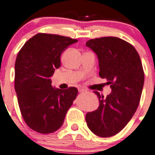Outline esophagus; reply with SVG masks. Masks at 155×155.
<instances>
[{
  "label": "esophagus",
  "mask_w": 155,
  "mask_h": 155,
  "mask_svg": "<svg viewBox=\"0 0 155 155\" xmlns=\"http://www.w3.org/2000/svg\"><path fill=\"white\" fill-rule=\"evenodd\" d=\"M87 91L86 89H84V88H79V93H83V92H85Z\"/></svg>",
  "instance_id": "34e87169"
}]
</instances>
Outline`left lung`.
<instances>
[{
	"mask_svg": "<svg viewBox=\"0 0 155 155\" xmlns=\"http://www.w3.org/2000/svg\"><path fill=\"white\" fill-rule=\"evenodd\" d=\"M86 46L97 55L100 77L107 79L112 90L105 98L94 91L99 106L87 113V124L97 136L111 137L124 128L138 107L144 84L142 63L135 48L118 37L88 40Z\"/></svg>",
	"mask_w": 155,
	"mask_h": 155,
	"instance_id": "8db88e82",
	"label": "left lung"
}]
</instances>
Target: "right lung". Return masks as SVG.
<instances>
[{
	"instance_id": "add662e5",
	"label": "right lung",
	"mask_w": 155,
	"mask_h": 155,
	"mask_svg": "<svg viewBox=\"0 0 155 155\" xmlns=\"http://www.w3.org/2000/svg\"><path fill=\"white\" fill-rule=\"evenodd\" d=\"M76 42L68 37L40 33L18 53L15 66L18 104L26 124L39 133L58 130L77 96V88L53 87L50 79L60 67L61 54Z\"/></svg>"
}]
</instances>
